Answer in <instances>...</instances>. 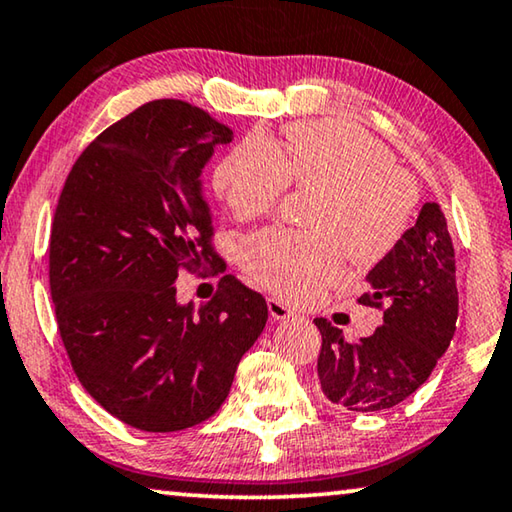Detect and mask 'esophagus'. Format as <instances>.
Segmentation results:
<instances>
[{"mask_svg":"<svg viewBox=\"0 0 512 512\" xmlns=\"http://www.w3.org/2000/svg\"><path fill=\"white\" fill-rule=\"evenodd\" d=\"M267 311H270L272 320H286L295 316V309H290V306L279 300V297H270V300H267Z\"/></svg>","mask_w":512,"mask_h":512,"instance_id":"obj_1","label":"esophagus"}]
</instances>
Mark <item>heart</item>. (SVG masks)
<instances>
[{"label":"heart","instance_id":"b5f03b06","mask_svg":"<svg viewBox=\"0 0 512 512\" xmlns=\"http://www.w3.org/2000/svg\"><path fill=\"white\" fill-rule=\"evenodd\" d=\"M293 183L320 190L306 212L313 231L272 226L247 238L240 258L251 279L288 300L334 281L343 249L357 265L384 261L403 242L419 203L416 183L389 148L343 119L290 125L283 153L263 132H249L215 169L217 192L238 219L272 212Z\"/></svg>","mask_w":512,"mask_h":512}]
</instances>
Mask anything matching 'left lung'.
Segmentation results:
<instances>
[{"label":"left lung","mask_w":512,"mask_h":512,"mask_svg":"<svg viewBox=\"0 0 512 512\" xmlns=\"http://www.w3.org/2000/svg\"><path fill=\"white\" fill-rule=\"evenodd\" d=\"M359 304L384 313L371 336L350 343L327 318H316L322 393L350 412L403 403L428 380L458 320L455 254L446 217L426 203L400 245L368 272Z\"/></svg>","instance_id":"left-lung-1"}]
</instances>
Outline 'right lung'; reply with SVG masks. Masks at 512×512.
Instances as JSON below:
<instances>
[{
	"label": "right lung",
	"mask_w": 512,
	"mask_h": 512,
	"mask_svg": "<svg viewBox=\"0 0 512 512\" xmlns=\"http://www.w3.org/2000/svg\"><path fill=\"white\" fill-rule=\"evenodd\" d=\"M233 130L185 100H151L84 148L50 233V293L70 366L98 405L146 432L210 419L267 322L265 297L224 274L199 176ZM185 269L222 273L194 312Z\"/></svg>",
	"instance_id": "1"
}]
</instances>
